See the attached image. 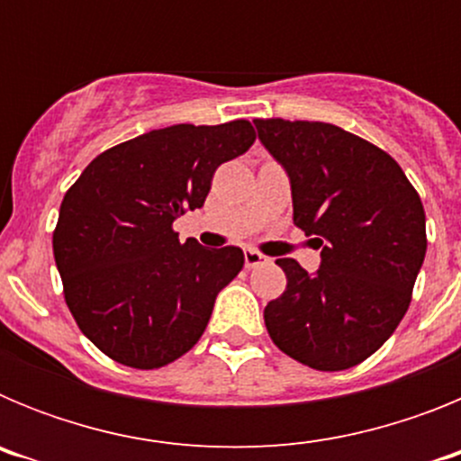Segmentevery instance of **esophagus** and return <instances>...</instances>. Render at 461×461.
<instances>
[{
	"instance_id": "esophagus-1",
	"label": "esophagus",
	"mask_w": 461,
	"mask_h": 461,
	"mask_svg": "<svg viewBox=\"0 0 461 461\" xmlns=\"http://www.w3.org/2000/svg\"><path fill=\"white\" fill-rule=\"evenodd\" d=\"M266 263H267V256H263L260 251H256V249L244 251V266L249 267V270H254V267H258V266H266Z\"/></svg>"
}]
</instances>
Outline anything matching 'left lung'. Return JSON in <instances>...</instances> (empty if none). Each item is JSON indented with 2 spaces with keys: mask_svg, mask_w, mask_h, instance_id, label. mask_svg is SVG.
I'll return each instance as SVG.
<instances>
[{
  "mask_svg": "<svg viewBox=\"0 0 461 461\" xmlns=\"http://www.w3.org/2000/svg\"><path fill=\"white\" fill-rule=\"evenodd\" d=\"M291 177L293 221L316 235L321 267L276 258L286 291L266 307L272 341L319 372L367 360L404 319L427 251L425 207L381 148L335 124L254 120Z\"/></svg>",
  "mask_w": 461,
  "mask_h": 461,
  "instance_id": "1",
  "label": "left lung"
}]
</instances>
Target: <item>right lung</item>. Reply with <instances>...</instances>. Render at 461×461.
<instances>
[{"label":"right lung","instance_id":"right-lung-1","mask_svg":"<svg viewBox=\"0 0 461 461\" xmlns=\"http://www.w3.org/2000/svg\"><path fill=\"white\" fill-rule=\"evenodd\" d=\"M254 140L247 120L154 129L101 152L64 194L55 263L73 319L101 353L158 369L201 339L244 254L180 242L173 221L203 207L214 170Z\"/></svg>","mask_w":461,"mask_h":461}]
</instances>
